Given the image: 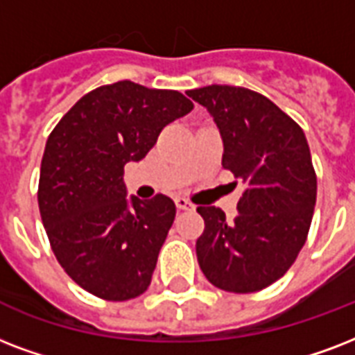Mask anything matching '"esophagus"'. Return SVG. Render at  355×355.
I'll return each instance as SVG.
<instances>
[{"mask_svg":"<svg viewBox=\"0 0 355 355\" xmlns=\"http://www.w3.org/2000/svg\"><path fill=\"white\" fill-rule=\"evenodd\" d=\"M175 205L181 211H189V209H194V203H191L187 198H175Z\"/></svg>","mask_w":355,"mask_h":355,"instance_id":"esophagus-1","label":"esophagus"}]
</instances>
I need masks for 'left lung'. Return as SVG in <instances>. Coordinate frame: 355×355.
Here are the masks:
<instances>
[{
    "mask_svg": "<svg viewBox=\"0 0 355 355\" xmlns=\"http://www.w3.org/2000/svg\"><path fill=\"white\" fill-rule=\"evenodd\" d=\"M220 131L222 166L244 183L239 215L226 220L200 205V268L227 293H255L289 270L306 244L317 202V175L300 125L254 90L211 85L187 90Z\"/></svg>",
    "mask_w": 355,
    "mask_h": 355,
    "instance_id": "left-lung-1",
    "label": "left lung"
}]
</instances>
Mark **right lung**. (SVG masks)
<instances>
[{"instance_id": "right-lung-1", "label": "right lung", "mask_w": 355, "mask_h": 355, "mask_svg": "<svg viewBox=\"0 0 355 355\" xmlns=\"http://www.w3.org/2000/svg\"><path fill=\"white\" fill-rule=\"evenodd\" d=\"M192 107L178 90L118 81L85 94L48 137L40 216L60 266L90 295L123 302L150 287L175 203L128 198L123 166L146 157Z\"/></svg>"}]
</instances>
